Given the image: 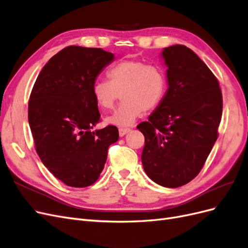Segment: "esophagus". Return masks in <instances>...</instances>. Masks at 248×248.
Masks as SVG:
<instances>
[{
  "instance_id": "1",
  "label": "esophagus",
  "mask_w": 248,
  "mask_h": 248,
  "mask_svg": "<svg viewBox=\"0 0 248 248\" xmlns=\"http://www.w3.org/2000/svg\"><path fill=\"white\" fill-rule=\"evenodd\" d=\"M130 131V128H127V127H121V128H119V134L120 137H124L126 133H128Z\"/></svg>"
}]
</instances>
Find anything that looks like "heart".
Listing matches in <instances>:
<instances>
[{
  "label": "heart",
  "instance_id": "heart-1",
  "mask_svg": "<svg viewBox=\"0 0 248 248\" xmlns=\"http://www.w3.org/2000/svg\"><path fill=\"white\" fill-rule=\"evenodd\" d=\"M107 79H96L92 95L98 107L111 109L122 96L119 108L107 118L116 126H130L145 110H153L161 103L167 92V77L163 70L134 60H124L108 71Z\"/></svg>",
  "mask_w": 248,
  "mask_h": 248
}]
</instances>
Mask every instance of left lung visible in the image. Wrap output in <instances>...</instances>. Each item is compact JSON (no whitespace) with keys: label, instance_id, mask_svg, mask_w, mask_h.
Returning a JSON list of instances; mask_svg holds the SVG:
<instances>
[{"label":"left lung","instance_id":"8db88e82","mask_svg":"<svg viewBox=\"0 0 248 248\" xmlns=\"http://www.w3.org/2000/svg\"><path fill=\"white\" fill-rule=\"evenodd\" d=\"M162 57L169 89L138 129L145 136L146 174L157 184L177 188L198 176L218 138L222 94L218 79L190 48L176 44L164 48Z\"/></svg>","mask_w":248,"mask_h":248}]
</instances>
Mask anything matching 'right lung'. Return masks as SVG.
I'll use <instances>...</instances> for the list:
<instances>
[{"instance_id":"1","label":"right lung","mask_w":248,"mask_h":248,"mask_svg":"<svg viewBox=\"0 0 248 248\" xmlns=\"http://www.w3.org/2000/svg\"><path fill=\"white\" fill-rule=\"evenodd\" d=\"M114 60L102 48L70 46L43 67L29 100V124L36 152L56 178L87 187L99 178L108 147L119 139L116 126L92 130L100 122L92 85Z\"/></svg>"}]
</instances>
